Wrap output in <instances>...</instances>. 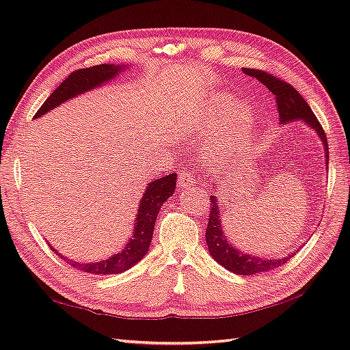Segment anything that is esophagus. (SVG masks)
<instances>
[{"label": "esophagus", "mask_w": 350, "mask_h": 350, "mask_svg": "<svg viewBox=\"0 0 350 350\" xmlns=\"http://www.w3.org/2000/svg\"><path fill=\"white\" fill-rule=\"evenodd\" d=\"M191 187H196V180L188 171H180V179H179V188L188 189Z\"/></svg>", "instance_id": "obj_1"}]
</instances>
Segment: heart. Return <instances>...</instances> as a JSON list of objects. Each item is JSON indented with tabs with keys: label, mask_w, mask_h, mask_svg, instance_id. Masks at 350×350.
I'll return each mask as SVG.
<instances>
[{
	"label": "heart",
	"mask_w": 350,
	"mask_h": 350,
	"mask_svg": "<svg viewBox=\"0 0 350 350\" xmlns=\"http://www.w3.org/2000/svg\"><path fill=\"white\" fill-rule=\"evenodd\" d=\"M248 114L247 107L243 105L242 102L234 100L232 98L222 99L215 113L212 114V123L217 126H228V128H233V126L241 124L245 117ZM251 133V124L243 126V137H248Z\"/></svg>",
	"instance_id": "obj_1"
}]
</instances>
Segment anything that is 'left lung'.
<instances>
[{"label":"left lung","mask_w":350,"mask_h":350,"mask_svg":"<svg viewBox=\"0 0 350 350\" xmlns=\"http://www.w3.org/2000/svg\"><path fill=\"white\" fill-rule=\"evenodd\" d=\"M243 73H247L248 77L257 78L260 83H262L267 90L275 96L281 126L293 123V122H301L306 126H308L311 131H314L317 133L319 139H321V143L323 144L325 162L328 163L329 162L328 141H326L325 131L322 129L321 123L317 122L313 111H311L308 103L304 100L302 96L290 84L278 79L277 77L269 75V73H266L263 70L243 69ZM217 196L218 192H217V188H215V192L211 197L212 204H211L209 221H207L206 242H207V248H209L211 256L217 260L221 266H224L226 269L232 271L237 275H252V273L267 272V271L275 269V267L287 263L288 260L295 256V252H298V250H296L282 258H262L258 256L248 254V252L237 250L234 245L228 241V237L226 236V230L222 228V219H221L222 215L219 209L221 203L218 202Z\"/></svg>","instance_id":"8db88e82"}]
</instances>
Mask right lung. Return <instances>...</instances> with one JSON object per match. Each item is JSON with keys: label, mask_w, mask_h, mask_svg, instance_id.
<instances>
[{"label": "right lung", "mask_w": 350, "mask_h": 350, "mask_svg": "<svg viewBox=\"0 0 350 350\" xmlns=\"http://www.w3.org/2000/svg\"><path fill=\"white\" fill-rule=\"evenodd\" d=\"M129 66L126 64H98L93 68L87 69H78L72 72L70 75L66 78L63 83L55 88L49 98L44 100L40 109L37 111L34 118H39L44 116L48 111L57 108L62 103L68 102L69 99L77 98V96L94 90L103 84L109 83L111 79L120 75V72L128 69ZM177 174H165L161 179H154L150 183H147V188L144 191L143 197L139 200L138 211L135 215V224H133L132 236L129 241L126 242L124 248L118 251L117 254H113L105 260H99V262H75V260L66 258L60 252H57L62 258L68 260L73 267L79 271H84L87 273L94 275H111V273H120L128 271L129 267L137 265L141 258L146 256V252L150 247L156 217L161 211V206L167 202V200L173 196L176 188Z\"/></svg>", "instance_id": "1"}]
</instances>
